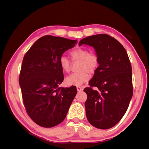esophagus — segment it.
Returning <instances> with one entry per match:
<instances>
[{
	"label": "esophagus",
	"instance_id": "1",
	"mask_svg": "<svg viewBox=\"0 0 149 149\" xmlns=\"http://www.w3.org/2000/svg\"><path fill=\"white\" fill-rule=\"evenodd\" d=\"M77 89L78 91H81L83 90V88H82V87H80V86H77Z\"/></svg>",
	"mask_w": 149,
	"mask_h": 149
}]
</instances>
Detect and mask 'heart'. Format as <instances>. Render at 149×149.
Returning a JSON list of instances; mask_svg holds the SVG:
<instances>
[{
	"instance_id": "1",
	"label": "heart",
	"mask_w": 149,
	"mask_h": 149,
	"mask_svg": "<svg viewBox=\"0 0 149 149\" xmlns=\"http://www.w3.org/2000/svg\"><path fill=\"white\" fill-rule=\"evenodd\" d=\"M72 61H79L78 71L65 78L67 86H80L88 81L90 74H94L99 66V58L96 53L89 52V50L83 48H77L70 52ZM59 65L62 71L66 73L71 70V61L67 57L62 56L59 60Z\"/></svg>"
}]
</instances>
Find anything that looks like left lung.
<instances>
[{
    "mask_svg": "<svg viewBox=\"0 0 149 149\" xmlns=\"http://www.w3.org/2000/svg\"><path fill=\"white\" fill-rule=\"evenodd\" d=\"M83 44L93 47L99 58V68L84 89L87 119L97 128H110L124 116L132 97L130 61L124 47L108 34L89 36L78 45Z\"/></svg>",
    "mask_w": 149,
    "mask_h": 149,
    "instance_id": "1",
    "label": "left lung"
}]
</instances>
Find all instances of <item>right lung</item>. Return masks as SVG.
I'll return each instance as SVG.
<instances>
[{"label": "right lung", "instance_id": "1", "mask_svg": "<svg viewBox=\"0 0 149 149\" xmlns=\"http://www.w3.org/2000/svg\"><path fill=\"white\" fill-rule=\"evenodd\" d=\"M76 43L77 40L45 36L24 55L19 75L22 100L29 117L42 127L62 122L77 95L74 86H58L64 79L59 60Z\"/></svg>", "mask_w": 149, "mask_h": 149}]
</instances>
